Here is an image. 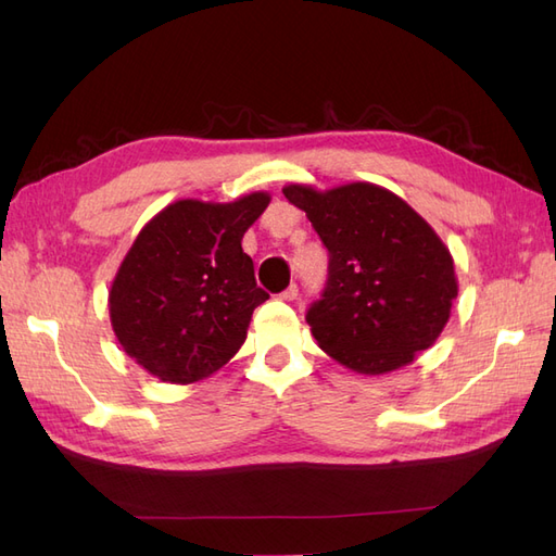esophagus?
Here are the masks:
<instances>
[{
  "label": "esophagus",
  "mask_w": 556,
  "mask_h": 556,
  "mask_svg": "<svg viewBox=\"0 0 556 556\" xmlns=\"http://www.w3.org/2000/svg\"><path fill=\"white\" fill-rule=\"evenodd\" d=\"M296 294H299V288H296V285H290V288L280 294V299L282 301H294Z\"/></svg>",
  "instance_id": "34e87169"
}]
</instances>
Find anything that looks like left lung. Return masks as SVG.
Wrapping results in <instances>:
<instances>
[{
  "instance_id": "1",
  "label": "left lung",
  "mask_w": 556,
  "mask_h": 556,
  "mask_svg": "<svg viewBox=\"0 0 556 556\" xmlns=\"http://www.w3.org/2000/svg\"><path fill=\"white\" fill-rule=\"evenodd\" d=\"M282 194L329 250L327 290L306 315L317 345L364 376L392 374L431 348L459 282L447 245L425 217L364 180L331 190L290 182Z\"/></svg>"
}]
</instances>
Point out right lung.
Wrapping results in <instances>:
<instances>
[{
    "mask_svg": "<svg viewBox=\"0 0 556 556\" xmlns=\"http://www.w3.org/2000/svg\"><path fill=\"white\" fill-rule=\"evenodd\" d=\"M271 194L227 204L178 199L150 217L117 266L109 315L117 343L150 376L190 384L241 350L252 311L268 299L243 252V233Z\"/></svg>",
    "mask_w": 556,
    "mask_h": 556,
    "instance_id": "add662e5",
    "label": "right lung"
}]
</instances>
